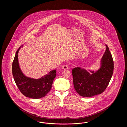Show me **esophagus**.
Returning <instances> with one entry per match:
<instances>
[{"label": "esophagus", "mask_w": 127, "mask_h": 127, "mask_svg": "<svg viewBox=\"0 0 127 127\" xmlns=\"http://www.w3.org/2000/svg\"><path fill=\"white\" fill-rule=\"evenodd\" d=\"M62 68L64 70H66L69 68V66H67V65H63V66H62Z\"/></svg>", "instance_id": "esophagus-1"}]
</instances>
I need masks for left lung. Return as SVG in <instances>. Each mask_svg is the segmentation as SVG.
I'll return each mask as SVG.
<instances>
[{
  "mask_svg": "<svg viewBox=\"0 0 127 127\" xmlns=\"http://www.w3.org/2000/svg\"><path fill=\"white\" fill-rule=\"evenodd\" d=\"M106 46L100 67L96 72L89 70V72L80 67H75L72 70L74 89L82 97L100 94L109 85L113 72L114 62L109 47L106 45Z\"/></svg>",
  "mask_w": 127,
  "mask_h": 127,
  "instance_id": "left-lung-1",
  "label": "left lung"
}]
</instances>
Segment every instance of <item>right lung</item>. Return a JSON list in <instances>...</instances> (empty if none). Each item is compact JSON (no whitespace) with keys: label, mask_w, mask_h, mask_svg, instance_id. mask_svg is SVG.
<instances>
[{"label":"right lung","mask_w":127,"mask_h":127,"mask_svg":"<svg viewBox=\"0 0 127 127\" xmlns=\"http://www.w3.org/2000/svg\"><path fill=\"white\" fill-rule=\"evenodd\" d=\"M22 46L17 50L12 63V74L15 83L20 91L26 97L34 99L45 97L51 89L56 76V70H51L40 79H32L26 76L21 71L18 63V54Z\"/></svg>","instance_id":"right-lung-1"}]
</instances>
